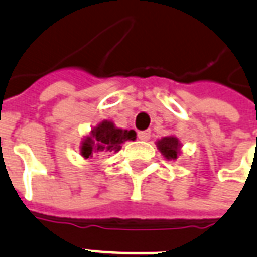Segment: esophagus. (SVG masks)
I'll return each mask as SVG.
<instances>
[{
	"label": "esophagus",
	"instance_id": "34e87169",
	"mask_svg": "<svg viewBox=\"0 0 257 257\" xmlns=\"http://www.w3.org/2000/svg\"><path fill=\"white\" fill-rule=\"evenodd\" d=\"M150 130H145V131H139L138 133V138L141 141H149L150 139Z\"/></svg>",
	"mask_w": 257,
	"mask_h": 257
}]
</instances>
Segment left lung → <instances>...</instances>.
<instances>
[{
	"label": "left lung",
	"instance_id": "obj_1",
	"mask_svg": "<svg viewBox=\"0 0 257 257\" xmlns=\"http://www.w3.org/2000/svg\"><path fill=\"white\" fill-rule=\"evenodd\" d=\"M157 147L160 149L162 156L166 160H177V156L181 153V143L177 137H164L157 141Z\"/></svg>",
	"mask_w": 257,
	"mask_h": 257
}]
</instances>
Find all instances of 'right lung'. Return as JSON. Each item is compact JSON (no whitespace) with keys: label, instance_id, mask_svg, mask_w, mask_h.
<instances>
[{"label":"right lung","instance_id":"1","mask_svg":"<svg viewBox=\"0 0 257 257\" xmlns=\"http://www.w3.org/2000/svg\"><path fill=\"white\" fill-rule=\"evenodd\" d=\"M137 133L134 130H122L115 127L111 120H101L93 127L88 137L81 142L80 154L84 158H89L93 154H101L114 151L118 153L126 141H134Z\"/></svg>","mask_w":257,"mask_h":257}]
</instances>
